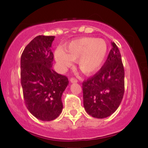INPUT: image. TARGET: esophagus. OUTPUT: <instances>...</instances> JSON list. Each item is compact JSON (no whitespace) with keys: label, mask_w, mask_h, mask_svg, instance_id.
<instances>
[{"label":"esophagus","mask_w":148,"mask_h":148,"mask_svg":"<svg viewBox=\"0 0 148 148\" xmlns=\"http://www.w3.org/2000/svg\"><path fill=\"white\" fill-rule=\"evenodd\" d=\"M70 81L72 83H77L78 82V81H77V79H75V78H71L70 79Z\"/></svg>","instance_id":"34e87169"}]
</instances>
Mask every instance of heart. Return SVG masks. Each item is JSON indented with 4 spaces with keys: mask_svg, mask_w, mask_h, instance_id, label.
Listing matches in <instances>:
<instances>
[{
    "mask_svg": "<svg viewBox=\"0 0 148 148\" xmlns=\"http://www.w3.org/2000/svg\"><path fill=\"white\" fill-rule=\"evenodd\" d=\"M108 53L106 42L102 39L81 37L70 42L63 49H58L55 58L61 69L71 67L76 61L78 68L85 74L97 72L104 62Z\"/></svg>",
    "mask_w": 148,
    "mask_h": 148,
    "instance_id": "obj_1",
    "label": "heart"
}]
</instances>
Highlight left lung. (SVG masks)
<instances>
[{"label":"left lung","mask_w":148,"mask_h":148,"mask_svg":"<svg viewBox=\"0 0 148 148\" xmlns=\"http://www.w3.org/2000/svg\"><path fill=\"white\" fill-rule=\"evenodd\" d=\"M106 62L82 84L84 106L93 118H105L120 106L125 92V70L120 51L114 42Z\"/></svg>","instance_id":"obj_1"}]
</instances>
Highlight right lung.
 I'll return each instance as SVG.
<instances>
[{
	"mask_svg": "<svg viewBox=\"0 0 148 148\" xmlns=\"http://www.w3.org/2000/svg\"><path fill=\"white\" fill-rule=\"evenodd\" d=\"M54 36L39 35L25 47L21 57V84L25 104L33 116L51 121L62 111V95L69 84L67 76L52 69L51 50Z\"/></svg>",
	"mask_w": 148,
	"mask_h": 148,
	"instance_id": "right-lung-1",
	"label": "right lung"
}]
</instances>
